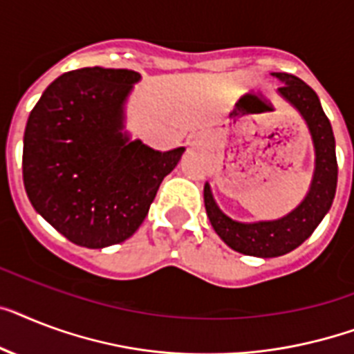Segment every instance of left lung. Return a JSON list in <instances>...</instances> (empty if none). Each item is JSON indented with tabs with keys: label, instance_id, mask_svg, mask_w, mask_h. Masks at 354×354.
I'll return each instance as SVG.
<instances>
[{
	"label": "left lung",
	"instance_id": "1",
	"mask_svg": "<svg viewBox=\"0 0 354 354\" xmlns=\"http://www.w3.org/2000/svg\"><path fill=\"white\" fill-rule=\"evenodd\" d=\"M272 76H277L281 82L278 93L300 111L307 127L311 131L315 152H317V167H315L309 194L291 214L280 220L240 223L225 216L218 209L209 183L203 187L207 216L211 220V225L214 227L218 236L234 251L261 258L287 254L311 236L327 211L331 209L336 192V180H338L335 136H333L331 123L322 109L317 93L307 83L301 82L300 77L292 74L272 73Z\"/></svg>",
	"mask_w": 354,
	"mask_h": 354
}]
</instances>
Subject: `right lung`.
Segmentation results:
<instances>
[{
    "mask_svg": "<svg viewBox=\"0 0 354 354\" xmlns=\"http://www.w3.org/2000/svg\"><path fill=\"white\" fill-rule=\"evenodd\" d=\"M138 80L129 68L71 71L45 88L28 116L25 191L76 245L102 249L131 238L185 151H154L123 134V103Z\"/></svg>",
    "mask_w": 354,
    "mask_h": 354,
    "instance_id": "obj_1",
    "label": "right lung"
}]
</instances>
